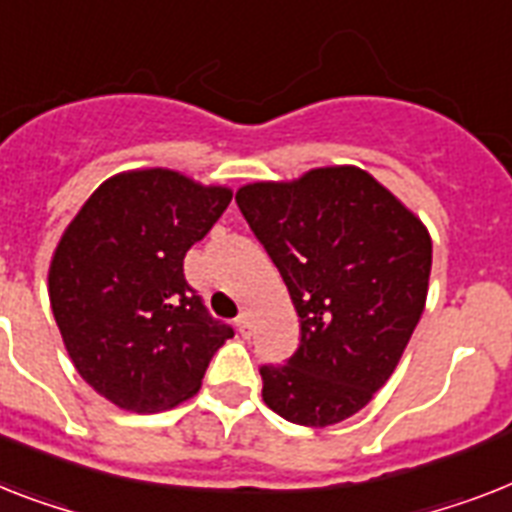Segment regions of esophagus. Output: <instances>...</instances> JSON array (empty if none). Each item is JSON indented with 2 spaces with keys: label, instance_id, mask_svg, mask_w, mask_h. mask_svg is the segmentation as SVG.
Masks as SVG:
<instances>
[{
  "label": "esophagus",
  "instance_id": "esophagus-1",
  "mask_svg": "<svg viewBox=\"0 0 512 512\" xmlns=\"http://www.w3.org/2000/svg\"><path fill=\"white\" fill-rule=\"evenodd\" d=\"M236 326H239V334L249 336V331H252V313H247V310H244V313L236 318Z\"/></svg>",
  "mask_w": 512,
  "mask_h": 512
}]
</instances>
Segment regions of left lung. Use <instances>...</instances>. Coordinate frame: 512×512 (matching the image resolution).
I'll use <instances>...</instances> for the list:
<instances>
[{
  "label": "left lung",
  "mask_w": 512,
  "mask_h": 512,
  "mask_svg": "<svg viewBox=\"0 0 512 512\" xmlns=\"http://www.w3.org/2000/svg\"><path fill=\"white\" fill-rule=\"evenodd\" d=\"M236 205L284 278L302 342L263 365L265 405L326 429L389 381L421 321L431 276L423 220L357 165L239 186Z\"/></svg>",
  "instance_id": "8db88e82"
}]
</instances>
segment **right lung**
Wrapping results in <instances>:
<instances>
[{"label":"right lung","instance_id":"1","mask_svg":"<svg viewBox=\"0 0 512 512\" xmlns=\"http://www.w3.org/2000/svg\"><path fill=\"white\" fill-rule=\"evenodd\" d=\"M234 197L170 168L115 173L62 231L49 260V305L86 384L128 413H160L199 392L210 357L234 336L184 278Z\"/></svg>","mask_w":512,"mask_h":512}]
</instances>
